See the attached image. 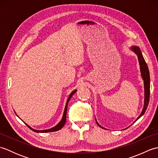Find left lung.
<instances>
[{
    "label": "left lung",
    "instance_id": "8db88e82",
    "mask_svg": "<svg viewBox=\"0 0 158 158\" xmlns=\"http://www.w3.org/2000/svg\"><path fill=\"white\" fill-rule=\"evenodd\" d=\"M131 50L135 52L137 55V57H138V60H139V65H140V74H141V77H142L143 81H144V89H145L144 90V91H145L144 106H143V109L142 110L141 113H140V115L138 117V118L136 119V120H138L140 117L143 116L144 115V113H145L147 106H148V105H149V95H150V75H149L148 66H147L145 60L143 58V54L141 53V51H140V48L137 46H132V48H131ZM96 122L100 127L104 128L103 127H102L98 123L96 119Z\"/></svg>",
    "mask_w": 158,
    "mask_h": 158
}]
</instances>
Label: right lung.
Wrapping results in <instances>:
<instances>
[{"instance_id": "obj_1", "label": "right lung", "mask_w": 158, "mask_h": 158, "mask_svg": "<svg viewBox=\"0 0 158 158\" xmlns=\"http://www.w3.org/2000/svg\"><path fill=\"white\" fill-rule=\"evenodd\" d=\"M77 92V89H75L74 91H73L70 94L69 97L68 98V100H67V102L66 104V106H65V108H64V114H63V116H62V118L61 119V121L57 124V125L54 127H52V128L48 129V130H35V129H33L31 127H30L28 124H26V123H24L26 126H27L30 129L32 130V131H34L35 132H38V133H44V132H55V131H58L60 129H62V127L64 126V124L66 123V112H67V106H68V103L69 102V100L71 98V97L73 96V95ZM17 115V114H16Z\"/></svg>"}]
</instances>
